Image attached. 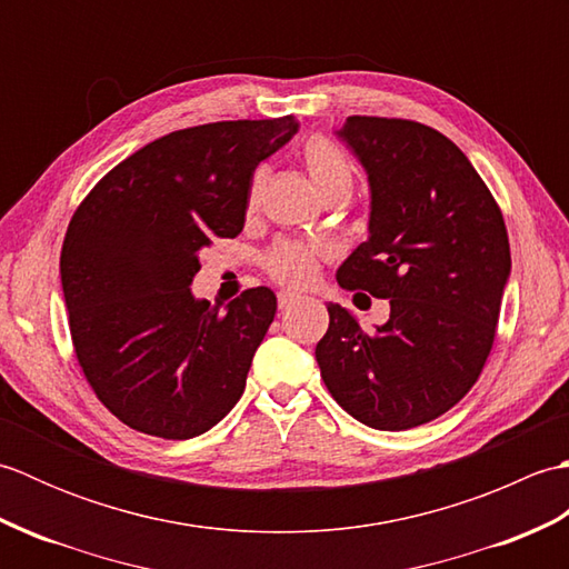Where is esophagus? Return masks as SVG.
Segmentation results:
<instances>
[{
  "label": "esophagus",
  "instance_id": "esophagus-1",
  "mask_svg": "<svg viewBox=\"0 0 569 569\" xmlns=\"http://www.w3.org/2000/svg\"><path fill=\"white\" fill-rule=\"evenodd\" d=\"M300 300H303V296L296 293V291H281V293H278V308L286 310V308L300 303Z\"/></svg>",
  "mask_w": 569,
  "mask_h": 569
}]
</instances>
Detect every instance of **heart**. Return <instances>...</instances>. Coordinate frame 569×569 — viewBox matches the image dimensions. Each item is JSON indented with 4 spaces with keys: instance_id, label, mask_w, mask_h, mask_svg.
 Segmentation results:
<instances>
[{
    "instance_id": "heart-1",
    "label": "heart",
    "mask_w": 569,
    "mask_h": 569,
    "mask_svg": "<svg viewBox=\"0 0 569 569\" xmlns=\"http://www.w3.org/2000/svg\"><path fill=\"white\" fill-rule=\"evenodd\" d=\"M303 166L322 196L335 188H352V166L345 151L328 137L316 134L303 143ZM261 198V171L253 176L249 186L247 208L253 210ZM330 259V247L322 241H303V239H278L276 244L263 253V271L276 283L291 288H308L316 283L322 263Z\"/></svg>"
}]
</instances>
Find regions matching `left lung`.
Segmentation results:
<instances>
[{
  "label": "left lung",
  "instance_id": "obj_1",
  "mask_svg": "<svg viewBox=\"0 0 569 569\" xmlns=\"http://www.w3.org/2000/svg\"><path fill=\"white\" fill-rule=\"evenodd\" d=\"M340 137L367 168L371 237L337 283L389 298L373 332L330 303L316 347L322 381L349 416L408 430L462 401L497 340L509 232L491 190L438 129L398 117H347Z\"/></svg>",
  "mask_w": 569,
  "mask_h": 569
}]
</instances>
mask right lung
Listing matches in <instances>:
<instances>
[{"label":"right lung","mask_w":569,"mask_h":569,"mask_svg":"<svg viewBox=\"0 0 569 569\" xmlns=\"http://www.w3.org/2000/svg\"><path fill=\"white\" fill-rule=\"evenodd\" d=\"M296 131L293 114L171 131L117 163L72 212L60 251L70 340L124 426L188 440L244 393L276 296L249 288L220 312L190 283L200 249L241 232L253 171Z\"/></svg>","instance_id":"1"}]
</instances>
